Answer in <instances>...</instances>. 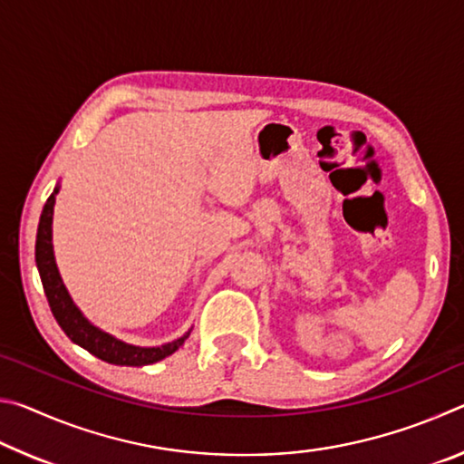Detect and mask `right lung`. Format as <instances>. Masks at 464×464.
<instances>
[{
    "label": "right lung",
    "instance_id": "add662e5",
    "mask_svg": "<svg viewBox=\"0 0 464 464\" xmlns=\"http://www.w3.org/2000/svg\"><path fill=\"white\" fill-rule=\"evenodd\" d=\"M59 192V188H54L53 194L46 198V204L41 215V223H38L36 233V266L41 272L43 288L49 301V307L53 311L54 319L61 325L63 332L67 334L69 340L73 343L82 345L100 360H104L108 364H119V366H145L153 364L157 360H163L186 342V335L179 337L176 342H169L160 348H139V345H129L116 337L108 335L102 329L93 327L88 319L82 315V311L75 307L72 296H69L65 285L59 276L57 264H54L53 256V207H54V194Z\"/></svg>",
    "mask_w": 464,
    "mask_h": 464
}]
</instances>
